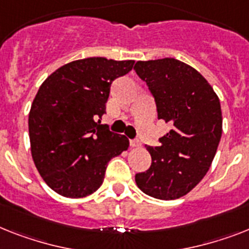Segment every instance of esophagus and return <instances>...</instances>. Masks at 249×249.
I'll use <instances>...</instances> for the list:
<instances>
[{
  "mask_svg": "<svg viewBox=\"0 0 249 249\" xmlns=\"http://www.w3.org/2000/svg\"><path fill=\"white\" fill-rule=\"evenodd\" d=\"M129 146L131 147H140L141 146V142L139 140H129Z\"/></svg>",
  "mask_w": 249,
  "mask_h": 249,
  "instance_id": "esophagus-1",
  "label": "esophagus"
}]
</instances>
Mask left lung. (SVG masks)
Masks as SVG:
<instances>
[{"label":"left lung","instance_id":"8db88e82","mask_svg":"<svg viewBox=\"0 0 249 249\" xmlns=\"http://www.w3.org/2000/svg\"><path fill=\"white\" fill-rule=\"evenodd\" d=\"M133 70L155 99L158 118L172 124L160 146H146L151 165L135 180L143 194L176 200L206 176L223 132L220 100L197 70L174 58L139 61Z\"/></svg>","mask_w":249,"mask_h":249}]
</instances>
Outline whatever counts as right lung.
Here are the masks:
<instances>
[{
  "mask_svg": "<svg viewBox=\"0 0 249 249\" xmlns=\"http://www.w3.org/2000/svg\"><path fill=\"white\" fill-rule=\"evenodd\" d=\"M135 61L77 59L55 70L40 85L29 113L32 157L54 192L69 198L94 194L112 158L128 149L123 135L100 120L110 85Z\"/></svg>",
  "mask_w": 249,
  "mask_h": 249,
  "instance_id": "add662e5",
  "label": "right lung"
}]
</instances>
